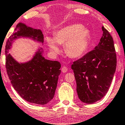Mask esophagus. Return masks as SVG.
Returning <instances> with one entry per match:
<instances>
[{"label":"esophagus","instance_id":"esophagus-1","mask_svg":"<svg viewBox=\"0 0 125 125\" xmlns=\"http://www.w3.org/2000/svg\"><path fill=\"white\" fill-rule=\"evenodd\" d=\"M61 71H62V73H66L67 71H68V68H67V67L65 66H64L62 67V68H61Z\"/></svg>","mask_w":125,"mask_h":125}]
</instances>
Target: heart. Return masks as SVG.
Listing matches in <instances>:
<instances>
[{"label": "heart", "mask_w": 125, "mask_h": 125, "mask_svg": "<svg viewBox=\"0 0 125 125\" xmlns=\"http://www.w3.org/2000/svg\"><path fill=\"white\" fill-rule=\"evenodd\" d=\"M90 33L89 31L80 25H72L59 29L54 33V39L47 37V43L53 54L60 51L58 44H64V50L67 55L71 58L81 57L89 47Z\"/></svg>", "instance_id": "obj_1"}]
</instances>
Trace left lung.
Returning a JSON list of instances; mask_svg holds the SVG:
<instances>
[{"label":"left lung","mask_w":125,"mask_h":125,"mask_svg":"<svg viewBox=\"0 0 125 125\" xmlns=\"http://www.w3.org/2000/svg\"><path fill=\"white\" fill-rule=\"evenodd\" d=\"M99 44L71 64L81 102L94 103L107 93L116 71V54L113 38L104 26Z\"/></svg>","instance_id":"8db88e82"}]
</instances>
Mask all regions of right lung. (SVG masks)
<instances>
[{
  "instance_id": "add662e5",
  "label": "right lung",
  "mask_w": 125,
  "mask_h": 125,
  "mask_svg": "<svg viewBox=\"0 0 125 125\" xmlns=\"http://www.w3.org/2000/svg\"><path fill=\"white\" fill-rule=\"evenodd\" d=\"M9 38L5 47L6 68L11 84L24 100L38 104H45L54 97L58 76L61 73V64L57 61L46 60L39 50L31 61L19 64L8 54L12 42L17 36L32 37L44 42V36L39 29H33L19 23Z\"/></svg>"
}]
</instances>
